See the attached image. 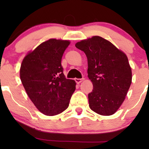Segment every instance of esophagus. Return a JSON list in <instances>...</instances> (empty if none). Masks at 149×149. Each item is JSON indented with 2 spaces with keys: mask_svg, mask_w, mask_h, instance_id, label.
I'll return each instance as SVG.
<instances>
[{
  "mask_svg": "<svg viewBox=\"0 0 149 149\" xmlns=\"http://www.w3.org/2000/svg\"><path fill=\"white\" fill-rule=\"evenodd\" d=\"M84 80H85V78H75V81H76V83H78V84L82 83V82H83Z\"/></svg>",
  "mask_w": 149,
  "mask_h": 149,
  "instance_id": "1",
  "label": "esophagus"
}]
</instances>
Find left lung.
<instances>
[{"instance_id":"8db88e82","label":"left lung","mask_w":149,"mask_h":149,"mask_svg":"<svg viewBox=\"0 0 149 149\" xmlns=\"http://www.w3.org/2000/svg\"><path fill=\"white\" fill-rule=\"evenodd\" d=\"M75 45L88 58V76L94 88L88 95L89 107L100 115H113L123 103L132 83L127 55L98 36L80 40Z\"/></svg>"}]
</instances>
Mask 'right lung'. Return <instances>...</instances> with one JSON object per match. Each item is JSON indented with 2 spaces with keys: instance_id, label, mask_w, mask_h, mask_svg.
Segmentation results:
<instances>
[{
  "instance_id": "add662e5",
  "label": "right lung",
  "mask_w": 149,
  "mask_h": 149,
  "mask_svg": "<svg viewBox=\"0 0 149 149\" xmlns=\"http://www.w3.org/2000/svg\"><path fill=\"white\" fill-rule=\"evenodd\" d=\"M71 42L50 38L26 54L20 67V79L27 95L44 115L55 116L67 109L76 82L66 79L61 61Z\"/></svg>"
}]
</instances>
